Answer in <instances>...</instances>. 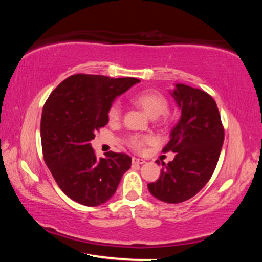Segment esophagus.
I'll return each mask as SVG.
<instances>
[{"instance_id": "1", "label": "esophagus", "mask_w": 262, "mask_h": 262, "mask_svg": "<svg viewBox=\"0 0 262 262\" xmlns=\"http://www.w3.org/2000/svg\"><path fill=\"white\" fill-rule=\"evenodd\" d=\"M132 163H133V164H139V165H141V164H144L145 161H143V159H141V158L133 157V158H132Z\"/></svg>"}]
</instances>
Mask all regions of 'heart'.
Masks as SVG:
<instances>
[{
  "mask_svg": "<svg viewBox=\"0 0 262 262\" xmlns=\"http://www.w3.org/2000/svg\"><path fill=\"white\" fill-rule=\"evenodd\" d=\"M133 103L144 111L150 118L156 119L166 113L168 108V103L165 97L159 94L156 90H144L133 97ZM121 117V106L119 103H113L111 105L107 112V119L110 122H117ZM151 141L149 136L133 135L128 139L127 143L132 149L140 151L143 147Z\"/></svg>",
  "mask_w": 262,
  "mask_h": 262,
  "instance_id": "b5f03b06",
  "label": "heart"
}]
</instances>
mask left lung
I'll list each match as a JSON object with an SVG mask.
<instances>
[{"label":"left lung","mask_w":262,"mask_h":262,"mask_svg":"<svg viewBox=\"0 0 262 262\" xmlns=\"http://www.w3.org/2000/svg\"><path fill=\"white\" fill-rule=\"evenodd\" d=\"M181 112L163 152H176L173 161L162 162V173L148 184L149 192L166 203L193 198L211 178L224 141V128L216 101L207 92L185 84L170 91ZM159 164V161H156Z\"/></svg>","instance_id":"left-lung-1"}]
</instances>
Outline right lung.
<instances>
[{
	"label": "right lung",
	"mask_w": 262,
	"mask_h": 262,
	"mask_svg": "<svg viewBox=\"0 0 262 262\" xmlns=\"http://www.w3.org/2000/svg\"><path fill=\"white\" fill-rule=\"evenodd\" d=\"M139 82L133 77L77 74L60 83L46 100L40 123L43 159L72 200L89 207L103 205L129 170L128 155L110 151L105 158H97L90 141L108 123L114 99Z\"/></svg>",
	"instance_id": "add662e5"
}]
</instances>
